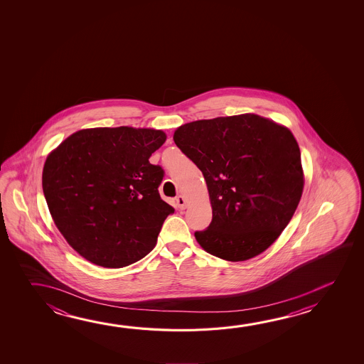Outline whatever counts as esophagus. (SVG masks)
<instances>
[{"label":"esophagus","mask_w":364,"mask_h":364,"mask_svg":"<svg viewBox=\"0 0 364 364\" xmlns=\"http://www.w3.org/2000/svg\"><path fill=\"white\" fill-rule=\"evenodd\" d=\"M176 204H178V207H179L181 210H184L186 208V200H185L184 197H176Z\"/></svg>","instance_id":"1"}]
</instances>
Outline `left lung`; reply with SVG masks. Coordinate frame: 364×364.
Returning a JSON list of instances; mask_svg holds the SVG:
<instances>
[{"mask_svg": "<svg viewBox=\"0 0 364 364\" xmlns=\"http://www.w3.org/2000/svg\"><path fill=\"white\" fill-rule=\"evenodd\" d=\"M173 141L208 188L212 222L194 233L204 250L244 262L267 250L292 218L304 191L292 132L257 114L197 120Z\"/></svg>", "mask_w": 364, "mask_h": 364, "instance_id": "8db88e82", "label": "left lung"}]
</instances>
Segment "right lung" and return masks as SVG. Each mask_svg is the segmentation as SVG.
<instances>
[{
  "label": "right lung",
  "instance_id": "add662e5",
  "mask_svg": "<svg viewBox=\"0 0 364 364\" xmlns=\"http://www.w3.org/2000/svg\"><path fill=\"white\" fill-rule=\"evenodd\" d=\"M166 141L149 128H91L49 154L43 191L54 223L86 260L122 268L155 247L175 209L162 200L164 170L149 159Z\"/></svg>",
  "mask_w": 364,
  "mask_h": 364
}]
</instances>
